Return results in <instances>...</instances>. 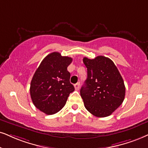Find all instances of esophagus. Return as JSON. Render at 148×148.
<instances>
[{
    "instance_id": "esophagus-1",
    "label": "esophagus",
    "mask_w": 148,
    "mask_h": 148,
    "mask_svg": "<svg viewBox=\"0 0 148 148\" xmlns=\"http://www.w3.org/2000/svg\"><path fill=\"white\" fill-rule=\"evenodd\" d=\"M74 87H75L76 90H78V89H79V87H80V83H77L76 84H75V85H74Z\"/></svg>"
}]
</instances>
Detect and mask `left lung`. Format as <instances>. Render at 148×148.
<instances>
[{"label": "left lung", "instance_id": "1", "mask_svg": "<svg viewBox=\"0 0 148 148\" xmlns=\"http://www.w3.org/2000/svg\"><path fill=\"white\" fill-rule=\"evenodd\" d=\"M83 63L87 68V78L80 91L84 105L96 117L109 116L124 100V80L109 58L84 57Z\"/></svg>", "mask_w": 148, "mask_h": 148}]
</instances>
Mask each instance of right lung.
Instances as JSON below:
<instances>
[{"label":"right lung","instance_id":"obj_1","mask_svg":"<svg viewBox=\"0 0 148 148\" xmlns=\"http://www.w3.org/2000/svg\"><path fill=\"white\" fill-rule=\"evenodd\" d=\"M72 59L54 52L43 59L31 80L30 93L35 106L47 115L57 113L65 106L74 87L67 68Z\"/></svg>","mask_w":148,"mask_h":148}]
</instances>
